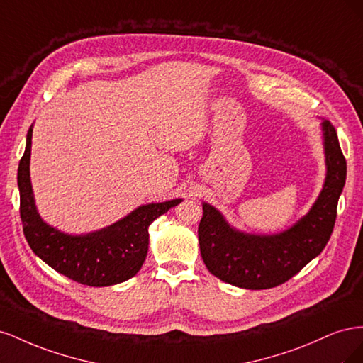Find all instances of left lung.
<instances>
[{"label":"left lung","mask_w":363,"mask_h":363,"mask_svg":"<svg viewBox=\"0 0 363 363\" xmlns=\"http://www.w3.org/2000/svg\"><path fill=\"white\" fill-rule=\"evenodd\" d=\"M325 182L311 211L277 235H251L230 225L223 213L203 203L199 242L204 265L215 277L244 289H269L288 281L315 259L332 236L347 177V162L330 121L321 123Z\"/></svg>","instance_id":"1"}]
</instances>
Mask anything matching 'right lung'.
I'll return each mask as SVG.
<instances>
[{"mask_svg":"<svg viewBox=\"0 0 363 363\" xmlns=\"http://www.w3.org/2000/svg\"><path fill=\"white\" fill-rule=\"evenodd\" d=\"M33 125L18 167L19 212L30 248L52 269L86 286H112L136 276L148 251V227L183 200L144 204L125 218L87 235H68L48 225L35 204L30 182Z\"/></svg>","mask_w":363,"mask_h":363,"instance_id":"obj_1","label":"right lung"}]
</instances>
